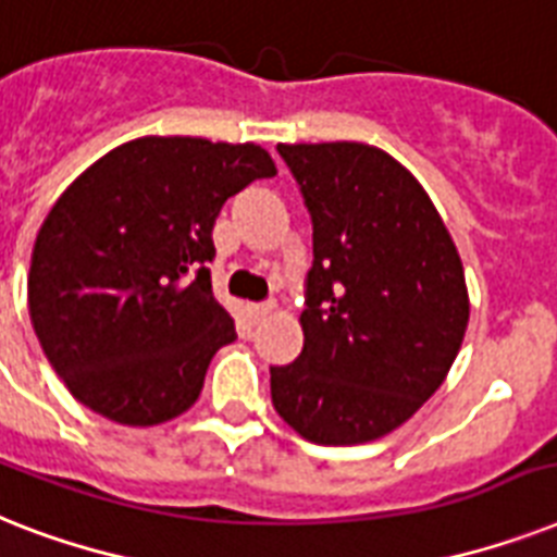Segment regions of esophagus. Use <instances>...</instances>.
Segmentation results:
<instances>
[{
    "instance_id": "34e87169",
    "label": "esophagus",
    "mask_w": 557,
    "mask_h": 557,
    "mask_svg": "<svg viewBox=\"0 0 557 557\" xmlns=\"http://www.w3.org/2000/svg\"><path fill=\"white\" fill-rule=\"evenodd\" d=\"M274 309H277V302H251V306H248V314H251V320H255V323H260V320H265L269 318V314H274Z\"/></svg>"
}]
</instances>
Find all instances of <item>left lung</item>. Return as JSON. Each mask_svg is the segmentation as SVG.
Segmentation results:
<instances>
[{"label":"left lung","mask_w":557,"mask_h":557,"mask_svg":"<svg viewBox=\"0 0 557 557\" xmlns=\"http://www.w3.org/2000/svg\"><path fill=\"white\" fill-rule=\"evenodd\" d=\"M314 225L302 351L271 369V404L300 437L355 446L435 395L469 323L463 263L409 169L363 143L277 146Z\"/></svg>","instance_id":"8db88e82"}]
</instances>
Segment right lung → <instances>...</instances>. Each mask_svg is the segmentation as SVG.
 I'll use <instances>...</instances> for the list:
<instances>
[{
  "instance_id": "right-lung-1",
  "label": "right lung",
  "mask_w": 557,
  "mask_h": 557,
  "mask_svg": "<svg viewBox=\"0 0 557 557\" xmlns=\"http://www.w3.org/2000/svg\"><path fill=\"white\" fill-rule=\"evenodd\" d=\"M274 160L255 143L139 137L67 185L36 234L28 311L67 392L122 426L191 409L237 337L211 292L214 220Z\"/></svg>"
}]
</instances>
